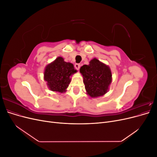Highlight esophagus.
Instances as JSON below:
<instances>
[{
	"mask_svg": "<svg viewBox=\"0 0 157 157\" xmlns=\"http://www.w3.org/2000/svg\"><path fill=\"white\" fill-rule=\"evenodd\" d=\"M80 67V64H79V63H75V68L77 70H79Z\"/></svg>",
	"mask_w": 157,
	"mask_h": 157,
	"instance_id": "1",
	"label": "esophagus"
}]
</instances>
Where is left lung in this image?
<instances>
[{"mask_svg": "<svg viewBox=\"0 0 157 157\" xmlns=\"http://www.w3.org/2000/svg\"><path fill=\"white\" fill-rule=\"evenodd\" d=\"M83 77L86 94L95 98L105 95L112 82L110 67L97 58L90 60L88 65H84L80 69Z\"/></svg>", "mask_w": 157, "mask_h": 157, "instance_id": "obj_1", "label": "left lung"}]
</instances>
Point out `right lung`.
Instances as JSON below:
<instances>
[{
	"label": "right lung",
	"instance_id": "obj_1",
	"mask_svg": "<svg viewBox=\"0 0 157 157\" xmlns=\"http://www.w3.org/2000/svg\"><path fill=\"white\" fill-rule=\"evenodd\" d=\"M77 72L73 63L66 62L59 56L45 67L44 80L51 91L65 93L71 82V76Z\"/></svg>",
	"mask_w": 157,
	"mask_h": 157
}]
</instances>
